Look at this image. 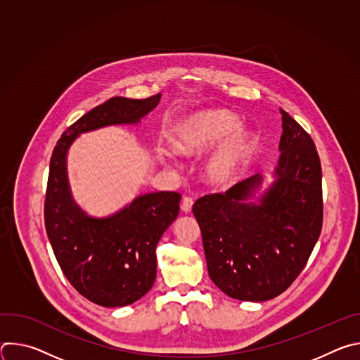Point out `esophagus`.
Here are the masks:
<instances>
[{
    "label": "esophagus",
    "instance_id": "34e87169",
    "mask_svg": "<svg viewBox=\"0 0 360 360\" xmlns=\"http://www.w3.org/2000/svg\"><path fill=\"white\" fill-rule=\"evenodd\" d=\"M192 207H193V200L191 198H184L182 205H181V210L184 214H191L192 212Z\"/></svg>",
    "mask_w": 360,
    "mask_h": 360
}]
</instances>
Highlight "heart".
Wrapping results in <instances>:
<instances>
[{
	"label": "heart",
	"instance_id": "1",
	"mask_svg": "<svg viewBox=\"0 0 360 360\" xmlns=\"http://www.w3.org/2000/svg\"><path fill=\"white\" fill-rule=\"evenodd\" d=\"M168 136L174 150L188 158L198 157L215 145L203 162V178L218 191H226L238 182L259 148V136L240 128L238 115L222 108L181 117L172 124ZM157 157L160 162L169 165L172 152L158 148Z\"/></svg>",
	"mask_w": 360,
	"mask_h": 360
}]
</instances>
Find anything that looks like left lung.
<instances>
[{
    "label": "left lung",
    "mask_w": 360,
    "mask_h": 360,
    "mask_svg": "<svg viewBox=\"0 0 360 360\" xmlns=\"http://www.w3.org/2000/svg\"><path fill=\"white\" fill-rule=\"evenodd\" d=\"M279 160L268 184L248 178L193 205L211 281L229 297L265 302L304 268L322 229V168L307 132L283 110Z\"/></svg>",
    "instance_id": "obj_1"
}]
</instances>
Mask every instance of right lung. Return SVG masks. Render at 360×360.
I'll return each mask as SVG.
<instances>
[{"instance_id": "right-lung-1", "label": "right lung", "mask_w": 360, "mask_h": 360, "mask_svg": "<svg viewBox=\"0 0 360 360\" xmlns=\"http://www.w3.org/2000/svg\"><path fill=\"white\" fill-rule=\"evenodd\" d=\"M161 101L114 96L81 117L57 142L49 162L45 229L70 283L88 300L121 307L141 299L157 278V245L178 218L181 195L148 192L107 217H94L74 199L67 157L75 139L107 127L138 125Z\"/></svg>"}]
</instances>
